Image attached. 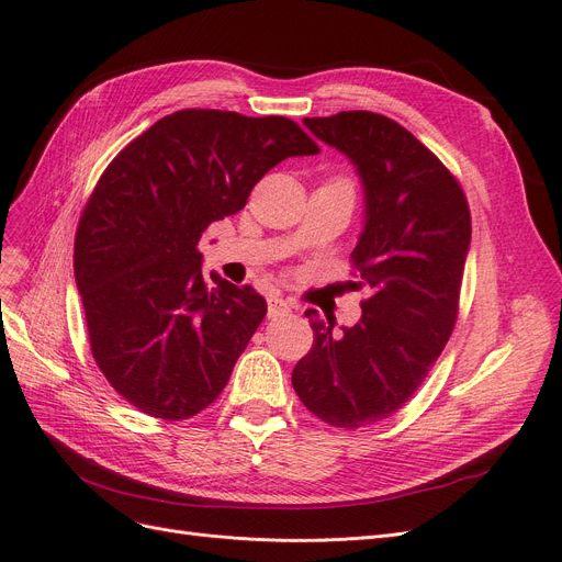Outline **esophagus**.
Listing matches in <instances>:
<instances>
[{"instance_id": "34e87169", "label": "esophagus", "mask_w": 562, "mask_h": 562, "mask_svg": "<svg viewBox=\"0 0 562 562\" xmlns=\"http://www.w3.org/2000/svg\"><path fill=\"white\" fill-rule=\"evenodd\" d=\"M290 311H293V304L281 300V297H274V300H269L267 316H269V318H281V316H288Z\"/></svg>"}]
</instances>
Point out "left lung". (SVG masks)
Listing matches in <instances>:
<instances>
[{
  "mask_svg": "<svg viewBox=\"0 0 562 562\" xmlns=\"http://www.w3.org/2000/svg\"><path fill=\"white\" fill-rule=\"evenodd\" d=\"M304 126L355 166L364 228L352 249L362 318L336 329L306 316L313 348L293 371L304 406L331 426L392 417L440 357L457 323L470 249V210L452 172L408 128L369 110L306 117Z\"/></svg>",
  "mask_w": 562,
  "mask_h": 562,
  "instance_id": "1",
  "label": "left lung"
}]
</instances>
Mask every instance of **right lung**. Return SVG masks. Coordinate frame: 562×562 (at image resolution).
Masks as SVG:
<instances>
[{"mask_svg": "<svg viewBox=\"0 0 562 562\" xmlns=\"http://www.w3.org/2000/svg\"><path fill=\"white\" fill-rule=\"evenodd\" d=\"M318 151L288 117L189 108L105 168L78 223L74 272L97 364L138 411L187 419L226 387L267 302L214 272L210 285L198 241L265 172Z\"/></svg>", "mask_w": 562, "mask_h": 562, "instance_id": "1", "label": "right lung"}]
</instances>
